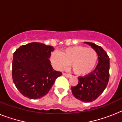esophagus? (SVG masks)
Segmentation results:
<instances>
[{
  "label": "esophagus",
  "mask_w": 122,
  "mask_h": 122,
  "mask_svg": "<svg viewBox=\"0 0 122 122\" xmlns=\"http://www.w3.org/2000/svg\"><path fill=\"white\" fill-rule=\"evenodd\" d=\"M62 74H63V76H65V77H70L71 76V74H67V73H62Z\"/></svg>",
  "instance_id": "obj_1"
}]
</instances>
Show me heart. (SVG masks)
I'll return each mask as SVG.
<instances>
[{"label":"heart","instance_id":"b5f03b06","mask_svg":"<svg viewBox=\"0 0 122 122\" xmlns=\"http://www.w3.org/2000/svg\"><path fill=\"white\" fill-rule=\"evenodd\" d=\"M51 62L57 70L65 69L71 63L73 71L78 75H86L92 71L98 60V54L92 48L76 46L66 48L62 52H52Z\"/></svg>","mask_w":122,"mask_h":122}]
</instances>
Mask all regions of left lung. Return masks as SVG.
<instances>
[{
  "label": "left lung",
  "instance_id": "1",
  "mask_svg": "<svg viewBox=\"0 0 122 122\" xmlns=\"http://www.w3.org/2000/svg\"><path fill=\"white\" fill-rule=\"evenodd\" d=\"M95 50L98 63L93 72L84 77H78L77 86L71 87L72 93L77 100L84 102L94 101L103 93L109 79V57L106 52L93 43L85 42Z\"/></svg>",
  "mask_w": 122,
  "mask_h": 122
}]
</instances>
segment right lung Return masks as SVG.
Listing matches in <instances>:
<instances>
[{"label":"right lung","instance_id":"1","mask_svg":"<svg viewBox=\"0 0 122 122\" xmlns=\"http://www.w3.org/2000/svg\"><path fill=\"white\" fill-rule=\"evenodd\" d=\"M53 51L52 46L33 42L20 46L14 52L13 81L22 95L30 99L43 97L62 75L50 63L49 59Z\"/></svg>","mask_w":122,"mask_h":122}]
</instances>
